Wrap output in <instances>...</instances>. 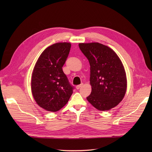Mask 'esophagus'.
<instances>
[{"label":"esophagus","instance_id":"esophagus-1","mask_svg":"<svg viewBox=\"0 0 152 152\" xmlns=\"http://www.w3.org/2000/svg\"><path fill=\"white\" fill-rule=\"evenodd\" d=\"M82 85H83V84H80V85H78V86H76V89H79L80 87L82 86Z\"/></svg>","mask_w":152,"mask_h":152}]
</instances>
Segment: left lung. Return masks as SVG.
I'll return each mask as SVG.
<instances>
[{"mask_svg":"<svg viewBox=\"0 0 152 152\" xmlns=\"http://www.w3.org/2000/svg\"><path fill=\"white\" fill-rule=\"evenodd\" d=\"M79 46L91 66L92 91L87 101L101 111L116 107L127 89L126 72L120 58L111 48L98 42L80 43Z\"/></svg>","mask_w":152,"mask_h":152,"instance_id":"obj_1","label":"left lung"}]
</instances>
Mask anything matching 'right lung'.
<instances>
[{"label": "right lung", "instance_id": "obj_1", "mask_svg": "<svg viewBox=\"0 0 152 152\" xmlns=\"http://www.w3.org/2000/svg\"><path fill=\"white\" fill-rule=\"evenodd\" d=\"M71 44L56 43L40 54L31 76V88L36 103L49 112H57L68 102L73 86L62 67L70 53Z\"/></svg>", "mask_w": 152, "mask_h": 152}]
</instances>
